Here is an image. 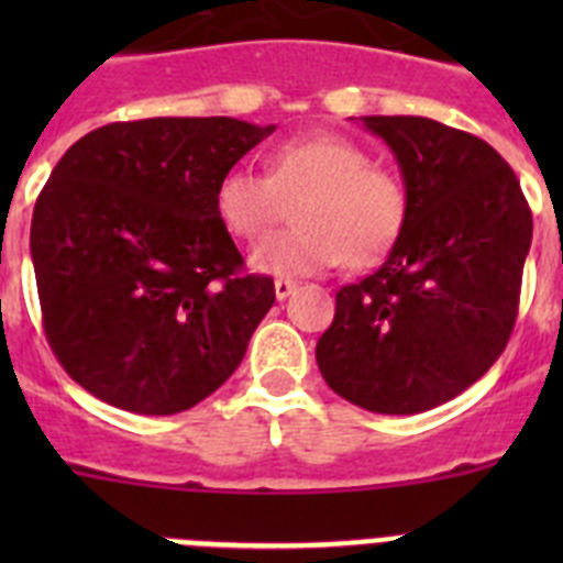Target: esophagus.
Instances as JSON below:
<instances>
[{
	"label": "esophagus",
	"instance_id": "obj_1",
	"mask_svg": "<svg viewBox=\"0 0 563 563\" xmlns=\"http://www.w3.org/2000/svg\"><path fill=\"white\" fill-rule=\"evenodd\" d=\"M276 298L278 301H285V298H290L292 292H296V282H290V278H276Z\"/></svg>",
	"mask_w": 563,
	"mask_h": 563
}]
</instances>
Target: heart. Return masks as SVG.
I'll use <instances>...</instances> for the list:
<instances>
[{"mask_svg":"<svg viewBox=\"0 0 563 563\" xmlns=\"http://www.w3.org/2000/svg\"><path fill=\"white\" fill-rule=\"evenodd\" d=\"M296 202V228L258 242L251 267L273 276H310L343 258L350 267L380 262L409 217V194L391 168L355 141L310 134L271 154L267 174L233 166L222 174L213 206L228 233L265 236Z\"/></svg>","mask_w":563,"mask_h":563,"instance_id":"obj_1","label":"heart"}]
</instances>
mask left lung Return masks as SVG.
<instances>
[{"label": "left lung", "mask_w": 563, "mask_h": 563, "mask_svg": "<svg viewBox=\"0 0 563 563\" xmlns=\"http://www.w3.org/2000/svg\"><path fill=\"white\" fill-rule=\"evenodd\" d=\"M361 123L395 154L409 217L372 276L335 296L316 361L327 386L377 415H420L505 352L533 213L514 168L474 134L417 114Z\"/></svg>", "instance_id": "8db88e82"}]
</instances>
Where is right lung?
I'll use <instances>...</instances> for the list:
<instances>
[{"instance_id":"1","label":"right lung","mask_w":563,"mask_h":563,"mask_svg":"<svg viewBox=\"0 0 563 563\" xmlns=\"http://www.w3.org/2000/svg\"><path fill=\"white\" fill-rule=\"evenodd\" d=\"M276 126L236 118L109 123L64 152L30 225L44 332L89 395L134 415H177L242 363L276 301L213 197Z\"/></svg>"}]
</instances>
